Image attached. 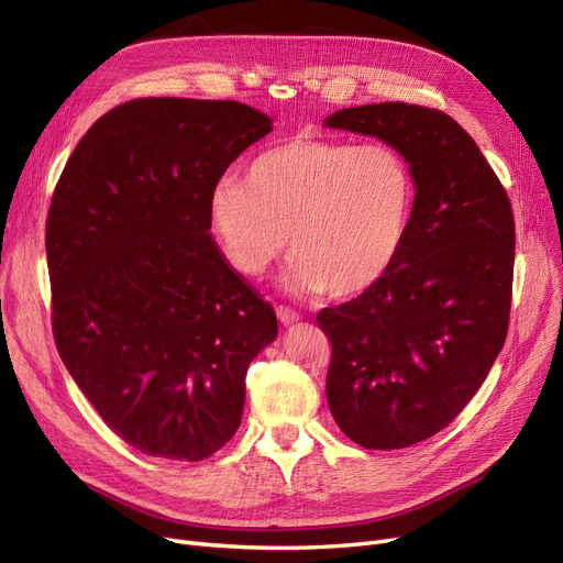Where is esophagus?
Returning <instances> with one entry per match:
<instances>
[{
  "label": "esophagus",
  "mask_w": 563,
  "mask_h": 563,
  "mask_svg": "<svg viewBox=\"0 0 563 563\" xmlns=\"http://www.w3.org/2000/svg\"><path fill=\"white\" fill-rule=\"evenodd\" d=\"M276 316H278V320L283 324H295L299 320V313L292 311V308H289V306H278L276 308Z\"/></svg>",
  "instance_id": "obj_1"
}]
</instances>
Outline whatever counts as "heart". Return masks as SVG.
<instances>
[{
  "instance_id": "b5f03b06",
  "label": "heart",
  "mask_w": 563,
  "mask_h": 563,
  "mask_svg": "<svg viewBox=\"0 0 563 563\" xmlns=\"http://www.w3.org/2000/svg\"><path fill=\"white\" fill-rule=\"evenodd\" d=\"M416 208L409 161L390 144L297 135L247 163L243 183L222 179L208 217L227 260L262 276L287 250V285L349 299L386 278Z\"/></svg>"
}]
</instances>
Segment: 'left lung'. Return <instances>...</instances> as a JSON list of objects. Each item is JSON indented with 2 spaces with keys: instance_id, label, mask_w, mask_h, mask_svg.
Here are the masks:
<instances>
[{
  "instance_id": "left-lung-1",
  "label": "left lung",
  "mask_w": 563,
  "mask_h": 563,
  "mask_svg": "<svg viewBox=\"0 0 563 563\" xmlns=\"http://www.w3.org/2000/svg\"><path fill=\"white\" fill-rule=\"evenodd\" d=\"M384 140L416 179L405 247L386 278L322 308L332 343L328 402L365 449H402L446 428L496 362L510 324L515 217L475 140L449 114L407 102L324 119Z\"/></svg>"
}]
</instances>
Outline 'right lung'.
<instances>
[{
	"instance_id": "1",
	"label": "right lung",
	"mask_w": 563,
	"mask_h": 563,
	"mask_svg": "<svg viewBox=\"0 0 563 563\" xmlns=\"http://www.w3.org/2000/svg\"><path fill=\"white\" fill-rule=\"evenodd\" d=\"M271 123L235 100H129L90 125L53 191V339L102 421L147 456L222 449L250 362L278 334L208 217L214 185Z\"/></svg>"
}]
</instances>
